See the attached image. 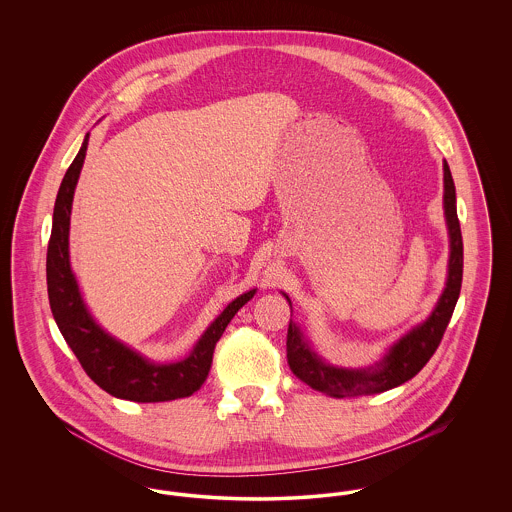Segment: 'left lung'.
Wrapping results in <instances>:
<instances>
[{"mask_svg": "<svg viewBox=\"0 0 512 512\" xmlns=\"http://www.w3.org/2000/svg\"><path fill=\"white\" fill-rule=\"evenodd\" d=\"M443 209L449 230V267L445 290L432 315L395 341L380 363L368 368H340L324 363L311 349L299 326L290 320L286 341L288 365L301 382L336 399L372 395L405 384L432 359L455 311L463 284V236L457 217L455 182L447 161H443ZM286 299L290 301L288 295Z\"/></svg>", "mask_w": 512, "mask_h": 512, "instance_id": "1", "label": "left lung"}]
</instances>
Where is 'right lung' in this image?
<instances>
[{
    "instance_id": "add662e5",
    "label": "right lung",
    "mask_w": 512,
    "mask_h": 512,
    "mask_svg": "<svg viewBox=\"0 0 512 512\" xmlns=\"http://www.w3.org/2000/svg\"><path fill=\"white\" fill-rule=\"evenodd\" d=\"M88 134L61 182L53 207L46 276L53 318L86 374L113 397L136 403H159L192 395L209 376L215 345L228 322L255 295L236 297L195 343L192 353L178 363H153L134 349L109 336L84 305L69 261V226L74 188L84 165Z\"/></svg>"
}]
</instances>
